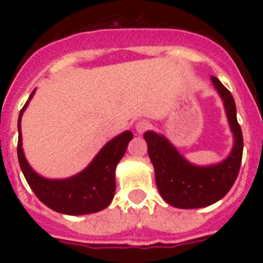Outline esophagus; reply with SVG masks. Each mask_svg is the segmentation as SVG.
Returning a JSON list of instances; mask_svg holds the SVG:
<instances>
[{"label":"esophagus","mask_w":263,"mask_h":263,"mask_svg":"<svg viewBox=\"0 0 263 263\" xmlns=\"http://www.w3.org/2000/svg\"><path fill=\"white\" fill-rule=\"evenodd\" d=\"M150 127H152V122H150L148 120H139L138 122L136 124L137 133H139V134L145 133L146 130H148Z\"/></svg>","instance_id":"1"}]
</instances>
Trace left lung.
Returning <instances> with one entry per match:
<instances>
[{
    "instance_id": "obj_1",
    "label": "left lung",
    "mask_w": 263,
    "mask_h": 263,
    "mask_svg": "<svg viewBox=\"0 0 263 263\" xmlns=\"http://www.w3.org/2000/svg\"><path fill=\"white\" fill-rule=\"evenodd\" d=\"M213 85L224 100L225 110L234 136L231 155L215 166L197 167L188 163L163 136L146 132L148 157L155 170V182L164 200L176 208L192 210L216 203L225 196L236 182L242 159L243 138L237 121L233 96L217 78Z\"/></svg>"
}]
</instances>
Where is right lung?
I'll return each instance as SVG.
<instances>
[{
	"label": "right lung",
	"mask_w": 263,
	"mask_h": 263,
	"mask_svg": "<svg viewBox=\"0 0 263 263\" xmlns=\"http://www.w3.org/2000/svg\"><path fill=\"white\" fill-rule=\"evenodd\" d=\"M35 92V90H34ZM32 92L29 97L31 100ZM29 101L21 109L18 118V162L30 188L43 204L64 215H87L104 210L113 200L116 191V166L124 157L132 132H124L109 141L92 163L78 175L64 180H50L39 176L27 163L22 150L21 116Z\"/></svg>",
	"instance_id": "obj_1"
}]
</instances>
